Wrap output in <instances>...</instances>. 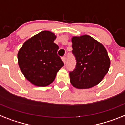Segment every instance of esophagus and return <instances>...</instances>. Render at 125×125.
<instances>
[{"label": "esophagus", "instance_id": "1", "mask_svg": "<svg viewBox=\"0 0 125 125\" xmlns=\"http://www.w3.org/2000/svg\"><path fill=\"white\" fill-rule=\"evenodd\" d=\"M62 59L63 63H65V62H66V57H65V56H63V57L62 58Z\"/></svg>", "mask_w": 125, "mask_h": 125}]
</instances>
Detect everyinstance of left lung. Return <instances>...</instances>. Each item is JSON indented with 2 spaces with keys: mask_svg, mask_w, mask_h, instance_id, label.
Wrapping results in <instances>:
<instances>
[{
  "mask_svg": "<svg viewBox=\"0 0 125 125\" xmlns=\"http://www.w3.org/2000/svg\"><path fill=\"white\" fill-rule=\"evenodd\" d=\"M72 43V53L76 64L74 69L69 72L71 83L77 89H89L97 85L110 67L106 49L89 35L74 36Z\"/></svg>",
  "mask_w": 125,
  "mask_h": 125,
  "instance_id": "1",
  "label": "left lung"
}]
</instances>
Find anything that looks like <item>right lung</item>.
<instances>
[{
  "instance_id": "right-lung-1",
  "label": "right lung",
  "mask_w": 125,
  "mask_h": 125,
  "mask_svg": "<svg viewBox=\"0 0 125 125\" xmlns=\"http://www.w3.org/2000/svg\"><path fill=\"white\" fill-rule=\"evenodd\" d=\"M56 36L42 31L23 44L18 53L19 65L28 81L36 86L45 87L53 82L58 71L64 65L58 55Z\"/></svg>"
}]
</instances>
